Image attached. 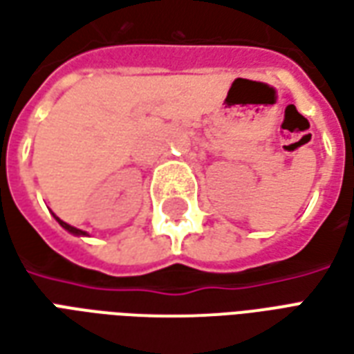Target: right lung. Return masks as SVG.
Instances as JSON below:
<instances>
[{
  "mask_svg": "<svg viewBox=\"0 0 354 354\" xmlns=\"http://www.w3.org/2000/svg\"><path fill=\"white\" fill-rule=\"evenodd\" d=\"M53 216H55V214H53ZM55 218H57V222L60 223V225H62V227H64V230L68 231V233H72V235H75V237H87V231L77 230V227H73V225H70V223L62 222V220H60L58 216H55Z\"/></svg>",
  "mask_w": 354,
  "mask_h": 354,
  "instance_id": "obj_1",
  "label": "right lung"
}]
</instances>
